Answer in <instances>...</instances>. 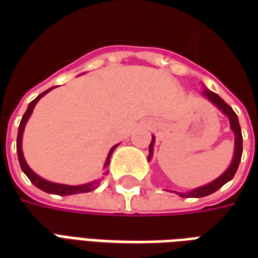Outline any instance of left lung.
Returning a JSON list of instances; mask_svg holds the SVG:
<instances>
[{
    "instance_id": "8db88e82",
    "label": "left lung",
    "mask_w": 258,
    "mask_h": 258,
    "mask_svg": "<svg viewBox=\"0 0 258 258\" xmlns=\"http://www.w3.org/2000/svg\"><path fill=\"white\" fill-rule=\"evenodd\" d=\"M202 95L207 98L209 101L217 106L220 110H221L225 116L229 120V125H231V130L233 131V135H235V148H233V159L229 167L224 171V173L216 178L214 181H211L209 184L203 185V186H199V188H195L192 190H188V192H174V194L179 195L181 198H203V196H207V195L214 194L216 190H218L221 188L222 185H225L228 181H231L233 178V175L236 173V170L239 167V163H240V159H242V152H243V145H242V131H240V125H239V120L236 113L233 112V109L227 102H224L217 95L216 92L207 90L205 87V90L202 92ZM153 145H155V137H152V142L149 145V156H148V162L151 160L152 156H153ZM173 192V190H171Z\"/></svg>"
}]
</instances>
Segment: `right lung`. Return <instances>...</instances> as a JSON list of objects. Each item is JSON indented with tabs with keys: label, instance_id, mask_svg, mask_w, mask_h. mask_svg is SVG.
I'll return each mask as SVG.
<instances>
[{
	"label": "right lung",
	"instance_id": "right-lung-1",
	"mask_svg": "<svg viewBox=\"0 0 258 258\" xmlns=\"http://www.w3.org/2000/svg\"><path fill=\"white\" fill-rule=\"evenodd\" d=\"M52 88H49V90H47L45 92H42V94H40V95L37 96L34 101H31L30 103H29V106H27V110H26V113L23 114V117H22V120H20L19 130H18V140H16V151H18V159H19L20 167H22V170H23V173L27 175V178L30 179L31 184H34L38 189L44 190V192H47V194L59 195V196H68V195L91 192V190H94L98 188V185H99V181H101V179H96V181H92V182H88V184H83V185H63V184H56V182H51V181H47V179L41 178L38 174L34 173V171L29 167V164L26 163L25 156H23V151H22V138H23V131H25L26 124H27V121H29L31 113H33L34 107H36L37 102L40 101L42 96L45 95L47 92H49ZM117 146L118 144L117 145L112 146V149L109 151V155H107L106 157V162H105V166H103L105 168L109 166V163H110V156H112V153L114 152V149H116Z\"/></svg>",
	"mask_w": 258,
	"mask_h": 258
}]
</instances>
